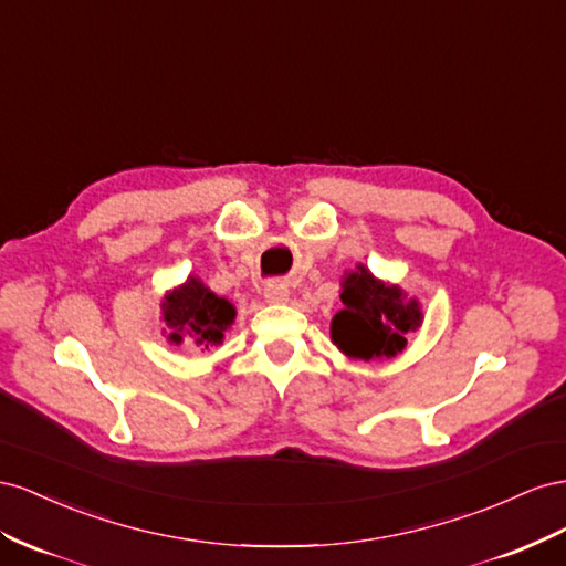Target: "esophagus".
<instances>
[{
	"label": "esophagus",
	"instance_id": "esophagus-1",
	"mask_svg": "<svg viewBox=\"0 0 566 566\" xmlns=\"http://www.w3.org/2000/svg\"><path fill=\"white\" fill-rule=\"evenodd\" d=\"M265 298L270 303H284L289 298V286L282 280H274L265 286Z\"/></svg>",
	"mask_w": 566,
	"mask_h": 566
}]
</instances>
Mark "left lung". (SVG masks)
Segmentation results:
<instances>
[{
    "instance_id": "obj_1",
    "label": "left lung",
    "mask_w": 566,
    "mask_h": 566,
    "mask_svg": "<svg viewBox=\"0 0 566 566\" xmlns=\"http://www.w3.org/2000/svg\"><path fill=\"white\" fill-rule=\"evenodd\" d=\"M342 303L332 319V342L350 358H391L406 348V334L422 322L417 301H406L398 286L377 282L365 268L344 280Z\"/></svg>"
}]
</instances>
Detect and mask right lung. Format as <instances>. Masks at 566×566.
I'll return each mask as SVG.
<instances>
[{"label":"right lung","mask_w":566,"mask_h":566,"mask_svg":"<svg viewBox=\"0 0 566 566\" xmlns=\"http://www.w3.org/2000/svg\"><path fill=\"white\" fill-rule=\"evenodd\" d=\"M164 319L172 329L170 342L180 344L185 332L203 350L222 344L224 332L234 322V308L230 301L216 296L197 277H189L187 284L166 296Z\"/></svg>","instance_id":"1"}]
</instances>
